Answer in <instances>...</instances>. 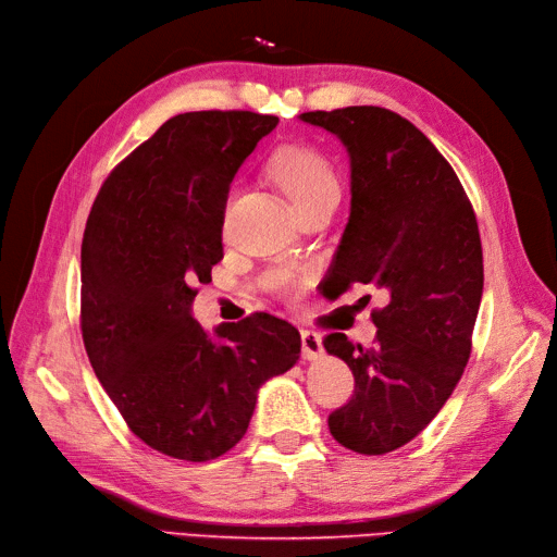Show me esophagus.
Masks as SVG:
<instances>
[{
    "mask_svg": "<svg viewBox=\"0 0 557 557\" xmlns=\"http://www.w3.org/2000/svg\"><path fill=\"white\" fill-rule=\"evenodd\" d=\"M301 356L305 360H318L323 356L325 348H323V336L313 330H301Z\"/></svg>",
    "mask_w": 557,
    "mask_h": 557,
    "instance_id": "obj_1",
    "label": "esophagus"
}]
</instances>
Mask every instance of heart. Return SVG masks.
Segmentation results:
<instances>
[{
  "label": "heart",
  "mask_w": 557,
  "mask_h": 557,
  "mask_svg": "<svg viewBox=\"0 0 557 557\" xmlns=\"http://www.w3.org/2000/svg\"><path fill=\"white\" fill-rule=\"evenodd\" d=\"M269 174L290 197L297 211L325 197H339V178L332 162L307 146H288L269 162Z\"/></svg>",
  "instance_id": "b5f03b06"
}]
</instances>
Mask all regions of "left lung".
Returning <instances> with one entry per match:
<instances>
[{
    "mask_svg": "<svg viewBox=\"0 0 557 557\" xmlns=\"http://www.w3.org/2000/svg\"><path fill=\"white\" fill-rule=\"evenodd\" d=\"M299 117L336 134L350 158V215L332 276L342 290L367 283L391 297L372 313V348L325 336L356 379L327 425L342 446L383 455L432 423L467 367L483 295L476 215L446 158L399 113L346 107Z\"/></svg>",
    "mask_w": 557,
    "mask_h": 557,
    "instance_id": "8db88e82",
    "label": "left lung"
}]
</instances>
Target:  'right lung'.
I'll return each instance as SVG.
<instances>
[{
  "instance_id": "right-lung-1",
  "label": "right lung",
  "mask_w": 557,
  "mask_h": 557,
  "mask_svg": "<svg viewBox=\"0 0 557 557\" xmlns=\"http://www.w3.org/2000/svg\"><path fill=\"white\" fill-rule=\"evenodd\" d=\"M276 115L193 111L166 121L104 181L81 246V332L127 428L170 458L237 446L258 391L299 360V332L256 313L209 336L197 283L223 260L234 174Z\"/></svg>"
}]
</instances>
